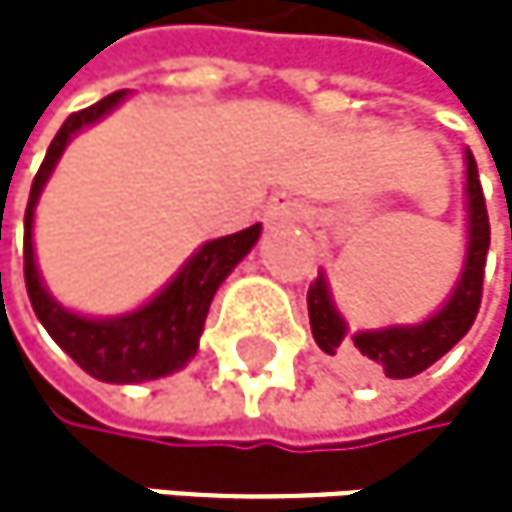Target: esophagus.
Returning a JSON list of instances; mask_svg holds the SVG:
<instances>
[{
	"label": "esophagus",
	"instance_id": "obj_1",
	"mask_svg": "<svg viewBox=\"0 0 512 512\" xmlns=\"http://www.w3.org/2000/svg\"><path fill=\"white\" fill-rule=\"evenodd\" d=\"M267 221L270 224H291V221H298V202H294L291 196L279 193L270 199L267 205Z\"/></svg>",
	"mask_w": 512,
	"mask_h": 512
}]
</instances>
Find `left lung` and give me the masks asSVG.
I'll use <instances>...</instances> for the list:
<instances>
[{
  "mask_svg": "<svg viewBox=\"0 0 512 512\" xmlns=\"http://www.w3.org/2000/svg\"><path fill=\"white\" fill-rule=\"evenodd\" d=\"M467 254L461 276L445 298V304L418 325H387V328H368L350 331L347 319L338 313L331 301V288L325 273H319L307 291V310L310 328L322 353L334 359L347 378L353 381H381V378H415L436 359H442L470 331L479 301H482V273H485V254L491 242L488 230V211L479 184L476 159L467 150Z\"/></svg>",
  "mask_w": 512,
  "mask_h": 512,
  "instance_id": "left-lung-1",
  "label": "left lung"
}]
</instances>
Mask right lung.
<instances>
[{"label": "right lung", "mask_w": 512, "mask_h": 512, "mask_svg": "<svg viewBox=\"0 0 512 512\" xmlns=\"http://www.w3.org/2000/svg\"><path fill=\"white\" fill-rule=\"evenodd\" d=\"M128 91L107 94L88 110H79L67 116L61 131L45 153V162L39 165V174L33 178L27 214H24V279L30 304L45 325V331L54 338L82 371L104 384H144L165 375L181 371L199 350V338L205 328L208 307L214 301V291L233 273V267L245 258L261 236V224L248 230H239L233 236L211 239L199 245L190 261L174 273V279L131 313L122 316H82L67 310L61 301L51 298V291L42 282V273L36 267V248H33V218L36 202L51 178L57 159L64 156L73 137L101 122L107 113H113Z\"/></svg>", "instance_id": "1"}]
</instances>
